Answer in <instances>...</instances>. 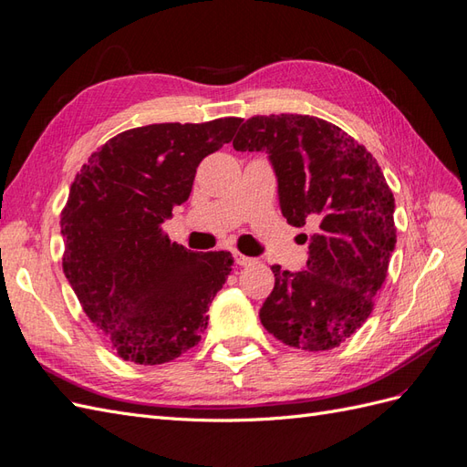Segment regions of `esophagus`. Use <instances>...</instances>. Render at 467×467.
<instances>
[{
	"label": "esophagus",
	"instance_id": "esophagus-1",
	"mask_svg": "<svg viewBox=\"0 0 467 467\" xmlns=\"http://www.w3.org/2000/svg\"><path fill=\"white\" fill-rule=\"evenodd\" d=\"M235 264L242 265V267H247V265H254L255 259L254 257H247V255H242V254H235Z\"/></svg>",
	"mask_w": 467,
	"mask_h": 467
}]
</instances>
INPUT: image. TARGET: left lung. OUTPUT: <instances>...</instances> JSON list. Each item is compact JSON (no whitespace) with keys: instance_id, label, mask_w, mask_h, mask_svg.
Here are the masks:
<instances>
[{"instance_id":"8db88e82","label":"left lung","mask_w":467,"mask_h":467,"mask_svg":"<svg viewBox=\"0 0 467 467\" xmlns=\"http://www.w3.org/2000/svg\"><path fill=\"white\" fill-rule=\"evenodd\" d=\"M234 148L265 152L283 218L315 227L303 235L305 269L271 267L275 287L261 325L295 348L338 347L370 317L396 245L394 196L380 166L345 130L309 115L249 119Z\"/></svg>"}]
</instances>
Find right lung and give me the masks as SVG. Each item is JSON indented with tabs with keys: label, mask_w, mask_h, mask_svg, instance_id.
I'll return each mask as SVG.
<instances>
[{
	"label": "right lung",
	"mask_w": 467,
	"mask_h": 467,
	"mask_svg": "<svg viewBox=\"0 0 467 467\" xmlns=\"http://www.w3.org/2000/svg\"><path fill=\"white\" fill-rule=\"evenodd\" d=\"M242 119L162 122L117 134L90 154L61 212L63 271L122 360L164 365L196 347L230 275V252L194 254L162 223L190 198L198 164Z\"/></svg>",
	"instance_id": "add662e5"
}]
</instances>
